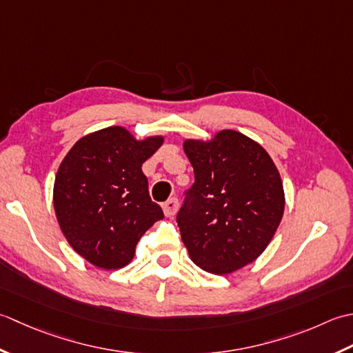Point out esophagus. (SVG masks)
<instances>
[{
	"instance_id": "obj_1",
	"label": "esophagus",
	"mask_w": 353,
	"mask_h": 353,
	"mask_svg": "<svg viewBox=\"0 0 353 353\" xmlns=\"http://www.w3.org/2000/svg\"><path fill=\"white\" fill-rule=\"evenodd\" d=\"M163 212L168 218H174L176 212H178V199L176 198H170L166 203L163 204Z\"/></svg>"
}]
</instances>
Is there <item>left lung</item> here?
<instances>
[{"label":"left lung","mask_w":353,"mask_h":353,"mask_svg":"<svg viewBox=\"0 0 353 353\" xmlns=\"http://www.w3.org/2000/svg\"><path fill=\"white\" fill-rule=\"evenodd\" d=\"M183 149L195 183L176 216L181 239L201 270L232 274L274 237L285 212L282 178L267 150L233 129L185 139Z\"/></svg>","instance_id":"obj_1"}]
</instances>
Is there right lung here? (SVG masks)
Returning a JSON list of instances; mask_svg holds the SVG:
<instances>
[{
    "label": "right lung",
    "mask_w": 353,
    "mask_h": 353,
    "mask_svg": "<svg viewBox=\"0 0 353 353\" xmlns=\"http://www.w3.org/2000/svg\"><path fill=\"white\" fill-rule=\"evenodd\" d=\"M163 141V135L139 140L123 126H110L82 137L62 160L53 187L57 224L94 267H126L140 237L163 219L141 170Z\"/></svg>",
    "instance_id": "obj_1"
}]
</instances>
